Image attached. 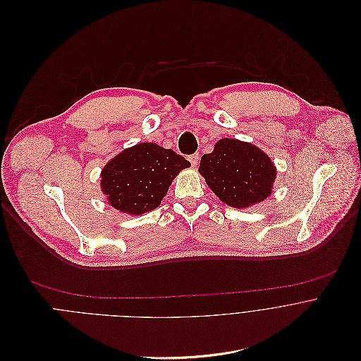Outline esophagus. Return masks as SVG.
Returning a JSON list of instances; mask_svg holds the SVG:
<instances>
[{"instance_id": "1", "label": "esophagus", "mask_w": 361, "mask_h": 361, "mask_svg": "<svg viewBox=\"0 0 361 361\" xmlns=\"http://www.w3.org/2000/svg\"><path fill=\"white\" fill-rule=\"evenodd\" d=\"M189 162L192 164V166H196L199 162V154H193L189 157Z\"/></svg>"}]
</instances>
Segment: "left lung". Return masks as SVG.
Segmentation results:
<instances>
[{"label":"left lung","mask_w":361,"mask_h":361,"mask_svg":"<svg viewBox=\"0 0 361 361\" xmlns=\"http://www.w3.org/2000/svg\"><path fill=\"white\" fill-rule=\"evenodd\" d=\"M199 173L221 202L247 209L271 195L277 169L253 143L224 137L214 143L212 154L202 157Z\"/></svg>","instance_id":"1"}]
</instances>
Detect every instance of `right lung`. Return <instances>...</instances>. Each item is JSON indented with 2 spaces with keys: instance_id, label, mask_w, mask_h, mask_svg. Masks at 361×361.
Returning <instances> with one entry per match:
<instances>
[{
  "instance_id": "right-lung-1",
  "label": "right lung",
  "mask_w": 361,
  "mask_h": 361,
  "mask_svg": "<svg viewBox=\"0 0 361 361\" xmlns=\"http://www.w3.org/2000/svg\"><path fill=\"white\" fill-rule=\"evenodd\" d=\"M190 162L154 142L123 149L101 171V190L116 210L140 216L157 209L178 173Z\"/></svg>"
}]
</instances>
